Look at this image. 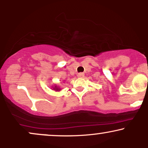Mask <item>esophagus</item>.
Wrapping results in <instances>:
<instances>
[{
  "instance_id": "esophagus-1",
  "label": "esophagus",
  "mask_w": 148,
  "mask_h": 148,
  "mask_svg": "<svg viewBox=\"0 0 148 148\" xmlns=\"http://www.w3.org/2000/svg\"><path fill=\"white\" fill-rule=\"evenodd\" d=\"M77 76L79 78H83L84 76V73H79V74H78Z\"/></svg>"
}]
</instances>
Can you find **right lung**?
<instances>
[{"instance_id": "right-lung-1", "label": "right lung", "mask_w": 148, "mask_h": 148, "mask_svg": "<svg viewBox=\"0 0 148 148\" xmlns=\"http://www.w3.org/2000/svg\"><path fill=\"white\" fill-rule=\"evenodd\" d=\"M53 90H56V91H60V89L58 87H57V86H53Z\"/></svg>"}]
</instances>
